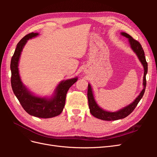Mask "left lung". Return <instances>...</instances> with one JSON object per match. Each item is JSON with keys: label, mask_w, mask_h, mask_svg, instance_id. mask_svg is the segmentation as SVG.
Returning <instances> with one entry per match:
<instances>
[{"label": "left lung", "mask_w": 157, "mask_h": 157, "mask_svg": "<svg viewBox=\"0 0 157 157\" xmlns=\"http://www.w3.org/2000/svg\"><path fill=\"white\" fill-rule=\"evenodd\" d=\"M121 35L128 39L129 40V43L130 44L131 48L134 51L136 54L137 55V58H138L140 62L141 63L142 65L144 66V80H143V85H144V89L140 92V95L136 98L135 100L133 101L130 105H127L126 107L122 108L120 110H118L116 112H110L105 111L104 109L99 107L96 103V100L93 94L92 89L91 87V85L88 84V105L90 113L92 115L96 117L99 119L103 120V121H116L118 119H122L128 116L134 110V109L137 106V104L141 100V99L143 97L144 94L145 93V90L146 88V75L147 73V63L146 61L144 51L142 48L141 45L140 44L138 41L134 39L133 38L127 34L126 33L122 32L121 33Z\"/></svg>", "instance_id": "obj_1"}]
</instances>
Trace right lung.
Here are the masks:
<instances>
[{
	"instance_id": "right-lung-1",
	"label": "right lung",
	"mask_w": 157,
	"mask_h": 157,
	"mask_svg": "<svg viewBox=\"0 0 157 157\" xmlns=\"http://www.w3.org/2000/svg\"><path fill=\"white\" fill-rule=\"evenodd\" d=\"M38 35L39 33H29L17 43L11 59V84L14 94L28 114L42 118H52L60 115L63 111L67 92L78 78L75 77L61 81L56 87L54 96L51 98L36 96L27 90L21 82L19 74L18 63L21 53L27 40Z\"/></svg>"
}]
</instances>
